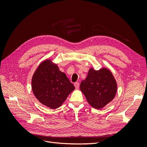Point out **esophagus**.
Instances as JSON below:
<instances>
[{"mask_svg":"<svg viewBox=\"0 0 147 147\" xmlns=\"http://www.w3.org/2000/svg\"><path fill=\"white\" fill-rule=\"evenodd\" d=\"M74 86H75V88H76V89H78V88H79V87H80L79 83H77V82L75 83H74Z\"/></svg>","mask_w":147,"mask_h":147,"instance_id":"esophagus-1","label":"esophagus"}]
</instances>
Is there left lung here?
Masks as SVG:
<instances>
[{"mask_svg":"<svg viewBox=\"0 0 147 147\" xmlns=\"http://www.w3.org/2000/svg\"><path fill=\"white\" fill-rule=\"evenodd\" d=\"M80 88L88 103L92 107L100 109L113 100L117 85L113 75L107 69L99 70L90 69Z\"/></svg>","mask_w":147,"mask_h":147,"instance_id":"obj_1","label":"left lung"}]
</instances>
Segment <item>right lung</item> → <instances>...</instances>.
Here are the masks:
<instances>
[{
	"label": "right lung",
	"instance_id": "right-lung-1",
	"mask_svg": "<svg viewBox=\"0 0 147 147\" xmlns=\"http://www.w3.org/2000/svg\"><path fill=\"white\" fill-rule=\"evenodd\" d=\"M32 89L40 102L51 109L58 108L75 90L65 74L47 60L38 66L32 79Z\"/></svg>",
	"mask_w": 147,
	"mask_h": 147
}]
</instances>
